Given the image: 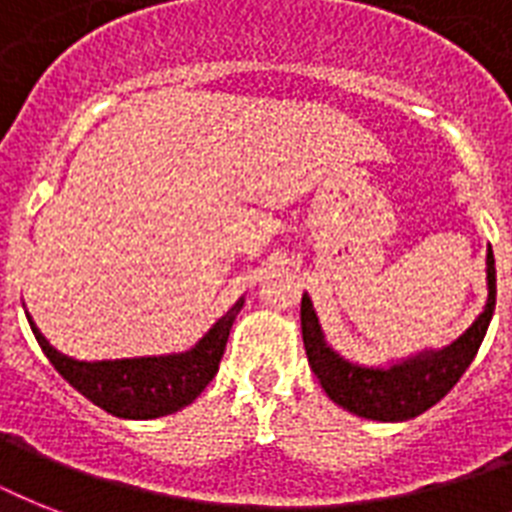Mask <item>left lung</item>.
<instances>
[{"label": "left lung", "mask_w": 512, "mask_h": 512, "mask_svg": "<svg viewBox=\"0 0 512 512\" xmlns=\"http://www.w3.org/2000/svg\"><path fill=\"white\" fill-rule=\"evenodd\" d=\"M486 297L484 313L478 316L465 335L441 350H422L417 356L401 358L388 366H361L342 358L329 348L321 332L319 316L313 311L311 297L303 295L300 327H303L305 353L321 388L337 406L377 422H404L428 412L457 385L470 361L486 337L497 303V271H494L492 247L486 249Z\"/></svg>", "instance_id": "obj_1"}]
</instances>
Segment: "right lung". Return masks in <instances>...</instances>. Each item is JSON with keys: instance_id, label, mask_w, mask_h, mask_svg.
<instances>
[{"instance_id": "obj_1", "label": "right lung", "mask_w": 512, "mask_h": 512, "mask_svg": "<svg viewBox=\"0 0 512 512\" xmlns=\"http://www.w3.org/2000/svg\"><path fill=\"white\" fill-rule=\"evenodd\" d=\"M241 305L244 297H239L231 311L220 316L207 335L185 353L116 358V361H76L52 348L28 313L26 319L44 356L50 358L60 377L68 385H74L84 398H90L92 404L114 417L156 420L193 404L201 390L212 382Z\"/></svg>"}]
</instances>
